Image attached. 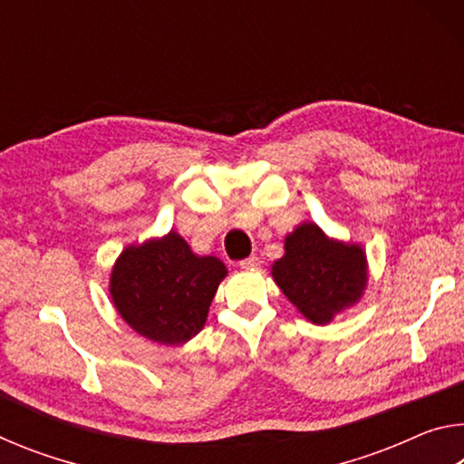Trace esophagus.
Returning a JSON list of instances; mask_svg holds the SVG:
<instances>
[{
    "mask_svg": "<svg viewBox=\"0 0 464 464\" xmlns=\"http://www.w3.org/2000/svg\"><path fill=\"white\" fill-rule=\"evenodd\" d=\"M257 266H260V257H256V256H251V257H247V260L239 262V268H243V270H256Z\"/></svg>",
    "mask_w": 464,
    "mask_h": 464,
    "instance_id": "1",
    "label": "esophagus"
}]
</instances>
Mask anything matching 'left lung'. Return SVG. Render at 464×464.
<instances>
[{
	"mask_svg": "<svg viewBox=\"0 0 464 464\" xmlns=\"http://www.w3.org/2000/svg\"><path fill=\"white\" fill-rule=\"evenodd\" d=\"M272 278L304 319L327 325L362 298L366 251L360 243L334 239L317 223L304 221L285 237V256L272 264Z\"/></svg>",
	"mask_w": 464,
	"mask_h": 464,
	"instance_id": "1",
	"label": "left lung"
}]
</instances>
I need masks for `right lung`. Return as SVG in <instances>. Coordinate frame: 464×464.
<instances>
[{
    "mask_svg": "<svg viewBox=\"0 0 464 464\" xmlns=\"http://www.w3.org/2000/svg\"><path fill=\"white\" fill-rule=\"evenodd\" d=\"M227 276L215 256H198L171 229L127 246L110 274V298L130 329L155 343L182 345L207 324Z\"/></svg>",
    "mask_w": 464,
    "mask_h": 464,
    "instance_id": "obj_1",
    "label": "right lung"
}]
</instances>
